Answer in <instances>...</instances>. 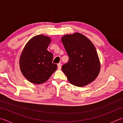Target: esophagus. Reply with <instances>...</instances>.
Segmentation results:
<instances>
[{"instance_id":"obj_1","label":"esophagus","mask_w":123,"mask_h":123,"mask_svg":"<svg viewBox=\"0 0 123 123\" xmlns=\"http://www.w3.org/2000/svg\"><path fill=\"white\" fill-rule=\"evenodd\" d=\"M61 66H62V64H61V63H58V64H57V68H58V69H61Z\"/></svg>"}]
</instances>
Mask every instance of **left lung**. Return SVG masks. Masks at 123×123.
I'll return each instance as SVG.
<instances>
[{
	"instance_id": "obj_1",
	"label": "left lung",
	"mask_w": 123,
	"mask_h": 123,
	"mask_svg": "<svg viewBox=\"0 0 123 123\" xmlns=\"http://www.w3.org/2000/svg\"><path fill=\"white\" fill-rule=\"evenodd\" d=\"M61 41L69 56L61 69L70 84L83 87L94 81L100 70V62L92 42L79 32L64 35Z\"/></svg>"
}]
</instances>
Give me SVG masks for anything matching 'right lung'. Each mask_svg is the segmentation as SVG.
<instances>
[{
    "mask_svg": "<svg viewBox=\"0 0 123 123\" xmlns=\"http://www.w3.org/2000/svg\"><path fill=\"white\" fill-rule=\"evenodd\" d=\"M51 41L49 36L36 35L23 49L19 58L20 69L30 82L43 84L57 69V64L53 63V54L47 50Z\"/></svg>",
    "mask_w": 123,
    "mask_h": 123,
    "instance_id": "1",
    "label": "right lung"
}]
</instances>
